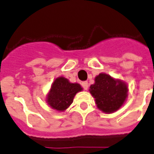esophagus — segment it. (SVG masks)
Masks as SVG:
<instances>
[{"label": "esophagus", "instance_id": "34e87169", "mask_svg": "<svg viewBox=\"0 0 154 154\" xmlns=\"http://www.w3.org/2000/svg\"><path fill=\"white\" fill-rule=\"evenodd\" d=\"M81 86L83 87V88L85 90H87L88 88V81H83L82 83H81Z\"/></svg>", "mask_w": 154, "mask_h": 154}]
</instances>
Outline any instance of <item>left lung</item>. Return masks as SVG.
Masks as SVG:
<instances>
[{
  "label": "left lung",
  "instance_id": "1",
  "mask_svg": "<svg viewBox=\"0 0 154 154\" xmlns=\"http://www.w3.org/2000/svg\"><path fill=\"white\" fill-rule=\"evenodd\" d=\"M90 92L96 99L97 107L106 113L116 112L123 104L127 97V87L106 73H100L90 86Z\"/></svg>",
  "mask_w": 154,
  "mask_h": 154
}]
</instances>
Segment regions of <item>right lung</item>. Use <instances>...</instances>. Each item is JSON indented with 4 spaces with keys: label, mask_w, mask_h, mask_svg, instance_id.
Wrapping results in <instances>:
<instances>
[{
    "label": "right lung",
    "mask_w": 154,
    "mask_h": 154,
    "mask_svg": "<svg viewBox=\"0 0 154 154\" xmlns=\"http://www.w3.org/2000/svg\"><path fill=\"white\" fill-rule=\"evenodd\" d=\"M81 90L79 84H71L65 77H58L51 86L47 102L54 109L64 111L73 103L76 93Z\"/></svg>",
    "instance_id": "1"
}]
</instances>
